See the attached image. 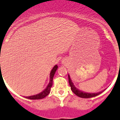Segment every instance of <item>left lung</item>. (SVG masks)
Listing matches in <instances>:
<instances>
[{"label": "left lung", "mask_w": 120, "mask_h": 120, "mask_svg": "<svg viewBox=\"0 0 120 120\" xmlns=\"http://www.w3.org/2000/svg\"><path fill=\"white\" fill-rule=\"evenodd\" d=\"M68 81H69L70 86H71V90L72 91L76 94V96H77L78 97H80L81 98H91V97H96V96H98L100 94H101L103 91L99 92V93H84L83 91H81L80 90H77L76 87L75 86V85H73V83L72 82V80H71V78L70 77V76L68 75Z\"/></svg>", "instance_id": "obj_1"}]
</instances>
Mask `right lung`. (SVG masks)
Returning <instances> with one entry per match:
<instances>
[{
    "instance_id": "add662e5",
    "label": "right lung",
    "mask_w": 120,
    "mask_h": 120,
    "mask_svg": "<svg viewBox=\"0 0 120 120\" xmlns=\"http://www.w3.org/2000/svg\"><path fill=\"white\" fill-rule=\"evenodd\" d=\"M58 69V65H56L55 66H54V67L53 68V69L50 72V82L49 83L48 85L46 87V88L42 91L41 93H39V94H37V95H34V96H29V97H26L25 98H28V99L30 100H38V99H42V98H44L45 97L48 95L50 93V88L52 86V83H53V76L55 75V73L56 71V70Z\"/></svg>"
}]
</instances>
